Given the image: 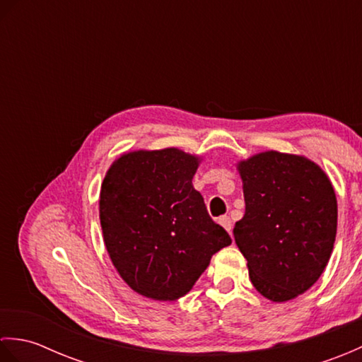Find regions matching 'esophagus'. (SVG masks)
<instances>
[{
    "instance_id": "1",
    "label": "esophagus",
    "mask_w": 362,
    "mask_h": 362,
    "mask_svg": "<svg viewBox=\"0 0 362 362\" xmlns=\"http://www.w3.org/2000/svg\"><path fill=\"white\" fill-rule=\"evenodd\" d=\"M219 224L224 227L227 232H232V228H233V222H232V219H230V216H221L219 218Z\"/></svg>"
}]
</instances>
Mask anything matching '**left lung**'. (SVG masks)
Returning a JSON list of instances; mask_svg holds the SVG:
<instances>
[{
    "label": "left lung",
    "instance_id": "left-lung-1",
    "mask_svg": "<svg viewBox=\"0 0 362 362\" xmlns=\"http://www.w3.org/2000/svg\"><path fill=\"white\" fill-rule=\"evenodd\" d=\"M245 213L233 228L259 294L286 302L324 272L337 228L332 182L311 160L275 151L238 165Z\"/></svg>",
    "mask_w": 362,
    "mask_h": 362
}]
</instances>
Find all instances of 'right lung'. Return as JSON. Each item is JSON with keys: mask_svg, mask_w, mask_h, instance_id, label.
<instances>
[{"mask_svg": "<svg viewBox=\"0 0 362 362\" xmlns=\"http://www.w3.org/2000/svg\"><path fill=\"white\" fill-rule=\"evenodd\" d=\"M197 158L175 148L136 151L107 171L99 218L107 252L138 294L175 300L232 244L193 187Z\"/></svg>", "mask_w": 362, "mask_h": 362, "instance_id": "add662e5", "label": "right lung"}]
</instances>
